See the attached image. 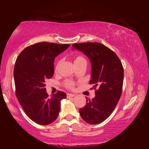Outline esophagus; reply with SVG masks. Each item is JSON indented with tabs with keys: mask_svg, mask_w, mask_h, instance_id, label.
Listing matches in <instances>:
<instances>
[{
	"mask_svg": "<svg viewBox=\"0 0 149 149\" xmlns=\"http://www.w3.org/2000/svg\"><path fill=\"white\" fill-rule=\"evenodd\" d=\"M66 96H67V98H71V97H73L75 96L74 94H70V93H67Z\"/></svg>",
	"mask_w": 149,
	"mask_h": 149,
	"instance_id": "1",
	"label": "esophagus"
}]
</instances>
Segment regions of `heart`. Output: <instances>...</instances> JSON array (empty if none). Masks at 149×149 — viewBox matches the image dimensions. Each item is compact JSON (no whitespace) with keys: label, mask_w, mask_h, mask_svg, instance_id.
<instances>
[{"label":"heart","mask_w":149,"mask_h":149,"mask_svg":"<svg viewBox=\"0 0 149 149\" xmlns=\"http://www.w3.org/2000/svg\"><path fill=\"white\" fill-rule=\"evenodd\" d=\"M74 65L75 66H77L78 65H79L80 63H81L83 62H86V60L85 58L81 56H76L74 58ZM62 63V60H60L57 62V63L56 65L55 66V71L57 72L58 70H59L60 68L61 65ZM64 85L66 88H67L68 89H73L74 88V85H75V83L72 80H66L65 81V82L64 83Z\"/></svg>","instance_id":"obj_1"}]
</instances>
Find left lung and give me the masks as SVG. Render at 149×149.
I'll list each match as a JSON object with an SVG mask.
<instances>
[{
	"instance_id": "left-lung-1",
	"label": "left lung",
	"mask_w": 149,
	"mask_h": 149,
	"mask_svg": "<svg viewBox=\"0 0 149 149\" xmlns=\"http://www.w3.org/2000/svg\"><path fill=\"white\" fill-rule=\"evenodd\" d=\"M86 55L91 63V79L96 96L86 99V104L80 108L82 119L90 124L105 120L114 110L123 91L124 70L116 54L98 42H86L72 45ZM98 89H96V88Z\"/></svg>"
}]
</instances>
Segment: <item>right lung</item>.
<instances>
[{"label":"right lung","mask_w":149,"mask_h":149,"mask_svg":"<svg viewBox=\"0 0 149 149\" xmlns=\"http://www.w3.org/2000/svg\"><path fill=\"white\" fill-rule=\"evenodd\" d=\"M70 44L40 42L26 47L18 56L13 70L15 93L25 114L35 123L48 125L60 111V101L66 97L58 91L49 97L45 83L54 74V61Z\"/></svg>","instance_id":"1"}]
</instances>
